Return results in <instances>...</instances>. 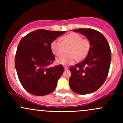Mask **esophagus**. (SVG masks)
<instances>
[{
	"label": "esophagus",
	"instance_id": "obj_1",
	"mask_svg": "<svg viewBox=\"0 0 123 123\" xmlns=\"http://www.w3.org/2000/svg\"><path fill=\"white\" fill-rule=\"evenodd\" d=\"M64 69H65V70H67V69H68V68L67 66H64Z\"/></svg>",
	"mask_w": 123,
	"mask_h": 123
}]
</instances>
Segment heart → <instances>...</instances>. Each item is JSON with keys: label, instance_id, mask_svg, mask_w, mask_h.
I'll return each instance as SVG.
<instances>
[{"label": "heart", "instance_id": "1", "mask_svg": "<svg viewBox=\"0 0 123 123\" xmlns=\"http://www.w3.org/2000/svg\"><path fill=\"white\" fill-rule=\"evenodd\" d=\"M65 48H67L68 54L62 55L58 57L56 62L64 65L73 64L77 59L85 58L90 48L89 41L77 33H70L61 38V41L55 40L50 44V49L55 55L59 56L65 51Z\"/></svg>", "mask_w": 123, "mask_h": 123}]
</instances>
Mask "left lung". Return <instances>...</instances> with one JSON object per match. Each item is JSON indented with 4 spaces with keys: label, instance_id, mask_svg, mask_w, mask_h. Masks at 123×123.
<instances>
[{
    "label": "left lung",
    "instance_id": "obj_1",
    "mask_svg": "<svg viewBox=\"0 0 123 123\" xmlns=\"http://www.w3.org/2000/svg\"><path fill=\"white\" fill-rule=\"evenodd\" d=\"M85 36L90 44L86 58L71 67L69 86L74 92L86 95L96 91L107 78L111 52L107 40L99 31L92 28L72 30Z\"/></svg>",
    "mask_w": 123,
    "mask_h": 123
}]
</instances>
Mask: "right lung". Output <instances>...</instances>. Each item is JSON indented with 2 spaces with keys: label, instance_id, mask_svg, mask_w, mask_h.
Returning a JSON list of instances; mask_svg holds the SVG:
<instances>
[{
  "label": "right lung",
  "instance_id": "add662e5",
  "mask_svg": "<svg viewBox=\"0 0 123 123\" xmlns=\"http://www.w3.org/2000/svg\"><path fill=\"white\" fill-rule=\"evenodd\" d=\"M65 31L37 30L23 37L16 52L15 65L26 91L44 96L54 91L64 69L62 65L48 68L55 59L50 44Z\"/></svg>",
  "mask_w": 123,
  "mask_h": 123
}]
</instances>
